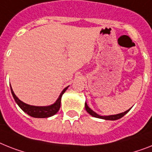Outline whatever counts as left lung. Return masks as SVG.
Returning <instances> with one entry per match:
<instances>
[{
    "instance_id": "obj_1",
    "label": "left lung",
    "mask_w": 152,
    "mask_h": 152,
    "mask_svg": "<svg viewBox=\"0 0 152 152\" xmlns=\"http://www.w3.org/2000/svg\"><path fill=\"white\" fill-rule=\"evenodd\" d=\"M85 110H86V111H87L88 113L90 114V115H91L92 116H94V117H96V118H100V119H104V120H118V119H120L121 117H123V116L125 115L126 113H127V112H128L129 110H126V111H125L124 113H119V114H116V115H111V116H99V115H98L96 113H95L94 111H92V110L90 109L88 106L87 103L85 102Z\"/></svg>"
}]
</instances>
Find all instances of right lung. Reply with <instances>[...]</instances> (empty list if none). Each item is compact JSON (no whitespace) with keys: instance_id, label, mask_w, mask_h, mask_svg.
I'll use <instances>...</instances> for the list:
<instances>
[{"instance_id":"right-lung-1","label":"right lung","mask_w":152,"mask_h":152,"mask_svg":"<svg viewBox=\"0 0 152 152\" xmlns=\"http://www.w3.org/2000/svg\"><path fill=\"white\" fill-rule=\"evenodd\" d=\"M67 88L68 87L65 88L63 90V91L61 92V95H60L58 99L56 100V102L50 106H30V105L25 103V102H23L18 99L17 96L14 93V91L12 90V88H11V91L15 102H17L18 106L23 110L24 112L26 113L29 116H32V117H35V118H46V117H50V116H53V115H55L56 113L58 112L59 110H60V107H61V96H62L63 94L64 93L65 91L67 89Z\"/></svg>"}]
</instances>
